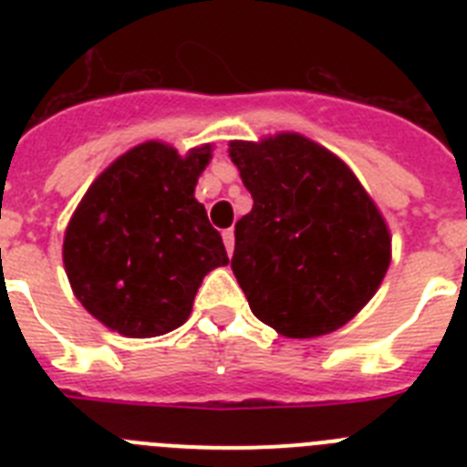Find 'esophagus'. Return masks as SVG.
<instances>
[{
  "mask_svg": "<svg viewBox=\"0 0 467 467\" xmlns=\"http://www.w3.org/2000/svg\"><path fill=\"white\" fill-rule=\"evenodd\" d=\"M222 238H224V245H226V253H234V229H226L224 234H222Z\"/></svg>",
  "mask_w": 467,
  "mask_h": 467,
  "instance_id": "esophagus-1",
  "label": "esophagus"
}]
</instances>
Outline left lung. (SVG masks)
I'll use <instances>...</instances> for the list:
<instances>
[{
  "mask_svg": "<svg viewBox=\"0 0 467 467\" xmlns=\"http://www.w3.org/2000/svg\"><path fill=\"white\" fill-rule=\"evenodd\" d=\"M253 193L236 222L231 269L264 325L311 339L346 325L390 264L381 213L344 161L296 133L231 142Z\"/></svg>",
  "mask_w": 467,
  "mask_h": 467,
  "instance_id": "1",
  "label": "left lung"
}]
</instances>
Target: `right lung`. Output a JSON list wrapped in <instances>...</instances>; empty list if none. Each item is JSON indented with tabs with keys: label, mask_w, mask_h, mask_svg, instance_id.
Wrapping results in <instances>:
<instances>
[{
	"label": "right lung",
	"mask_w": 467,
	"mask_h": 467,
	"mask_svg": "<svg viewBox=\"0 0 467 467\" xmlns=\"http://www.w3.org/2000/svg\"><path fill=\"white\" fill-rule=\"evenodd\" d=\"M210 144L180 156L144 142L88 187L65 231L63 262L77 299L114 332L147 339L192 313L205 274L229 264L193 187Z\"/></svg>",
	"instance_id": "add662e5"
}]
</instances>
